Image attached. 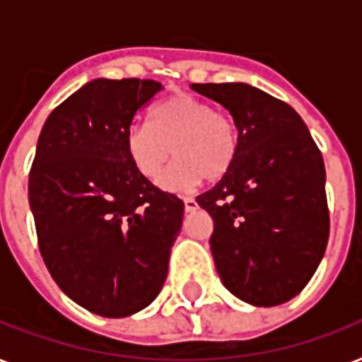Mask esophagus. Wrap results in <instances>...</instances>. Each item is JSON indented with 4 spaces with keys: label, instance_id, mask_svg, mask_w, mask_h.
I'll use <instances>...</instances> for the list:
<instances>
[{
    "label": "esophagus",
    "instance_id": "obj_1",
    "mask_svg": "<svg viewBox=\"0 0 362 362\" xmlns=\"http://www.w3.org/2000/svg\"><path fill=\"white\" fill-rule=\"evenodd\" d=\"M184 209H186V212L197 210V201H195L193 197H184Z\"/></svg>",
    "mask_w": 362,
    "mask_h": 362
}]
</instances>
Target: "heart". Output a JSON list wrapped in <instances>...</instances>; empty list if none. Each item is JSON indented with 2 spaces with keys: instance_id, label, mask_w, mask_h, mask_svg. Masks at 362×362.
Here are the masks:
<instances>
[{
  "instance_id": "1",
  "label": "heart",
  "mask_w": 362,
  "mask_h": 362,
  "mask_svg": "<svg viewBox=\"0 0 362 362\" xmlns=\"http://www.w3.org/2000/svg\"><path fill=\"white\" fill-rule=\"evenodd\" d=\"M238 127L203 99L176 93L150 110V122L133 124L125 150L142 178L153 180L175 153L176 161L159 178L165 189H187L204 178H223L238 153Z\"/></svg>"
}]
</instances>
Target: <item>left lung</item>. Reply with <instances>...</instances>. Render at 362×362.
<instances>
[{"label":"left lung","mask_w":362,"mask_h":362,"mask_svg":"<svg viewBox=\"0 0 362 362\" xmlns=\"http://www.w3.org/2000/svg\"><path fill=\"white\" fill-rule=\"evenodd\" d=\"M231 112L235 163L197 203L214 220L210 250L223 286L253 306L303 291L329 240L325 165L293 107L244 84H192Z\"/></svg>","instance_id":"left-lung-1"}]
</instances>
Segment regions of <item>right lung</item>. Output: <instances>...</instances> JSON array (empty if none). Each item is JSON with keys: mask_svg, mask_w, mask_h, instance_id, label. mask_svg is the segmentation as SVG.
<instances>
[{"mask_svg": "<svg viewBox=\"0 0 362 362\" xmlns=\"http://www.w3.org/2000/svg\"><path fill=\"white\" fill-rule=\"evenodd\" d=\"M141 78H95L42 125L30 170V206L42 261L59 289L103 317L158 297L184 203L142 178L125 150L136 110L161 90Z\"/></svg>", "mask_w": 362, "mask_h": 362, "instance_id": "obj_1", "label": "right lung"}]
</instances>
